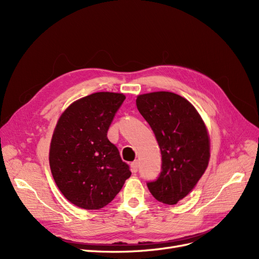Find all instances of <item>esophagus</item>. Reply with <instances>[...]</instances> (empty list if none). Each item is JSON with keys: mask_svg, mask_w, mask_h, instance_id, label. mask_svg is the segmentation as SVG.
<instances>
[{"mask_svg": "<svg viewBox=\"0 0 259 259\" xmlns=\"http://www.w3.org/2000/svg\"><path fill=\"white\" fill-rule=\"evenodd\" d=\"M131 168H132L133 173H137V170H138V161L132 162L131 163Z\"/></svg>", "mask_w": 259, "mask_h": 259, "instance_id": "34e87169", "label": "esophagus"}]
</instances>
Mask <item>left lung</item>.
Wrapping results in <instances>:
<instances>
[{"label":"left lung","instance_id":"1","mask_svg":"<svg viewBox=\"0 0 259 259\" xmlns=\"http://www.w3.org/2000/svg\"><path fill=\"white\" fill-rule=\"evenodd\" d=\"M136 106L153 131L162 154L161 173L147 186L159 202L174 205L193 189L207 167L206 127L189 101L174 93L139 95Z\"/></svg>","mask_w":259,"mask_h":259}]
</instances>
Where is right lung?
<instances>
[{
  "label": "right lung",
  "instance_id": "1",
  "mask_svg": "<svg viewBox=\"0 0 259 259\" xmlns=\"http://www.w3.org/2000/svg\"><path fill=\"white\" fill-rule=\"evenodd\" d=\"M123 94L100 92L69 106L54 131L50 165L65 198L85 209L109 204L130 176L128 164L107 137Z\"/></svg>",
  "mask_w": 259,
  "mask_h": 259
}]
</instances>
